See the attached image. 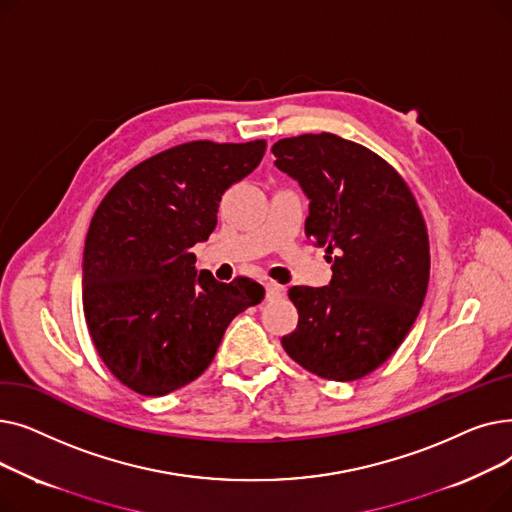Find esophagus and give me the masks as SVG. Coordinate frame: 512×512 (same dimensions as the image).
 <instances>
[{
  "instance_id": "esophagus-1",
  "label": "esophagus",
  "mask_w": 512,
  "mask_h": 512,
  "mask_svg": "<svg viewBox=\"0 0 512 512\" xmlns=\"http://www.w3.org/2000/svg\"><path fill=\"white\" fill-rule=\"evenodd\" d=\"M284 294V286H280V284H276V282H267L265 284V299L267 301H276V299H280Z\"/></svg>"
}]
</instances>
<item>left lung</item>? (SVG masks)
Here are the masks:
<instances>
[{"instance_id":"obj_1","label":"left lung","mask_w":512,"mask_h":512,"mask_svg":"<svg viewBox=\"0 0 512 512\" xmlns=\"http://www.w3.org/2000/svg\"><path fill=\"white\" fill-rule=\"evenodd\" d=\"M272 153L309 199L305 232L332 263L328 286L288 290L299 326L282 346L319 378L359 380L390 359L423 305L429 242L421 211L388 161L336 134L282 139Z\"/></svg>"}]
</instances>
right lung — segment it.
<instances>
[{"label": "right lung", "instance_id": "obj_1", "mask_svg": "<svg viewBox=\"0 0 512 512\" xmlns=\"http://www.w3.org/2000/svg\"><path fill=\"white\" fill-rule=\"evenodd\" d=\"M265 141H195L149 157L99 203L83 253V307L103 363L130 390L164 396L197 380L230 321L261 303L251 278L197 272L195 245L218 224L228 188Z\"/></svg>", "mask_w": 512, "mask_h": 512}]
</instances>
